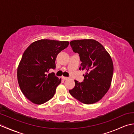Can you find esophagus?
Listing matches in <instances>:
<instances>
[{"instance_id":"obj_1","label":"esophagus","mask_w":134,"mask_h":134,"mask_svg":"<svg viewBox=\"0 0 134 134\" xmlns=\"http://www.w3.org/2000/svg\"><path fill=\"white\" fill-rule=\"evenodd\" d=\"M62 78V79H64V80H65V79H67L68 78H68V77H65V76H63Z\"/></svg>"}]
</instances>
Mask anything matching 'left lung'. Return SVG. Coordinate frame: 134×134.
I'll return each instance as SVG.
<instances>
[{"label": "left lung", "instance_id": "obj_1", "mask_svg": "<svg viewBox=\"0 0 134 134\" xmlns=\"http://www.w3.org/2000/svg\"><path fill=\"white\" fill-rule=\"evenodd\" d=\"M70 45L74 52L79 54L82 62L79 69L86 72L83 82L75 80V87L69 92L82 103H96L110 87L113 72L112 60L105 48L94 40H73Z\"/></svg>", "mask_w": 134, "mask_h": 134}]
</instances>
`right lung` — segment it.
Segmentation results:
<instances>
[{
  "instance_id": "add662e5",
  "label": "right lung",
  "mask_w": 134,
  "mask_h": 134,
  "mask_svg": "<svg viewBox=\"0 0 134 134\" xmlns=\"http://www.w3.org/2000/svg\"><path fill=\"white\" fill-rule=\"evenodd\" d=\"M69 45V41L42 39L31 44L22 55L17 69V78L22 93L36 104L52 98L61 79L48 74L56 68L57 55Z\"/></svg>"
}]
</instances>
